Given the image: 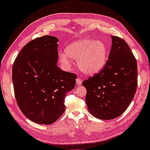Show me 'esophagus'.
<instances>
[{
  "label": "esophagus",
  "mask_w": 150,
  "mask_h": 150,
  "mask_svg": "<svg viewBox=\"0 0 150 150\" xmlns=\"http://www.w3.org/2000/svg\"><path fill=\"white\" fill-rule=\"evenodd\" d=\"M76 82H77V84L81 85L82 84L83 82V79H81V78H80L79 77H78L77 79H76Z\"/></svg>",
  "instance_id": "obj_1"
}]
</instances>
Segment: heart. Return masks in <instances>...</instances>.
Here are the masks:
<instances>
[{
  "label": "heart",
  "mask_w": 150,
  "mask_h": 150,
  "mask_svg": "<svg viewBox=\"0 0 150 150\" xmlns=\"http://www.w3.org/2000/svg\"><path fill=\"white\" fill-rule=\"evenodd\" d=\"M108 47L102 41L82 39L69 45L65 53L60 54L64 63H69V59H77V65L83 73L87 75L97 74L103 69L108 60Z\"/></svg>",
  "instance_id": "b5f03b06"
}]
</instances>
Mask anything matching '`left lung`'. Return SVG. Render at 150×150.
Here are the masks:
<instances>
[{"mask_svg": "<svg viewBox=\"0 0 150 150\" xmlns=\"http://www.w3.org/2000/svg\"><path fill=\"white\" fill-rule=\"evenodd\" d=\"M112 45L103 69L85 80V101L89 113L98 119L112 120L126 110L137 85V61L124 40L111 36Z\"/></svg>", "mask_w": 150, "mask_h": 150, "instance_id": "8db88e82", "label": "left lung"}]
</instances>
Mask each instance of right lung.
Here are the masks:
<instances>
[{"instance_id": "right-lung-1", "label": "right lung", "mask_w": 150, "mask_h": 150, "mask_svg": "<svg viewBox=\"0 0 150 150\" xmlns=\"http://www.w3.org/2000/svg\"><path fill=\"white\" fill-rule=\"evenodd\" d=\"M59 39L45 35L26 44L13 65L14 92L23 113L38 124L56 122L65 110L67 94L75 86L77 76L61 70Z\"/></svg>"}]
</instances>
